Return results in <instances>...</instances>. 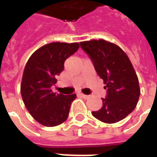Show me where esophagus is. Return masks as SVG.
Returning a JSON list of instances; mask_svg holds the SVG:
<instances>
[{"mask_svg": "<svg viewBox=\"0 0 157 157\" xmlns=\"http://www.w3.org/2000/svg\"><path fill=\"white\" fill-rule=\"evenodd\" d=\"M78 95L80 96V97H82V98H85V99L88 98V97H89V96L85 95V94H83V93H79Z\"/></svg>", "mask_w": 157, "mask_h": 157, "instance_id": "1", "label": "esophagus"}]
</instances>
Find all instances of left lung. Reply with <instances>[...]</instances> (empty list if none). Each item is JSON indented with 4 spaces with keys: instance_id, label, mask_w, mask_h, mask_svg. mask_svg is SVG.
<instances>
[{
    "instance_id": "1",
    "label": "left lung",
    "mask_w": 157,
    "mask_h": 157,
    "mask_svg": "<svg viewBox=\"0 0 157 157\" xmlns=\"http://www.w3.org/2000/svg\"><path fill=\"white\" fill-rule=\"evenodd\" d=\"M107 89L102 106L92 114L98 120L113 124L124 119L137 105L140 89L129 59L118 45L103 39L80 43Z\"/></svg>"
}]
</instances>
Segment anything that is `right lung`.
<instances>
[{"instance_id":"add662e5","label":"right lung","mask_w":157,"mask_h":157,"mask_svg":"<svg viewBox=\"0 0 157 157\" xmlns=\"http://www.w3.org/2000/svg\"><path fill=\"white\" fill-rule=\"evenodd\" d=\"M77 43L55 42L37 49L26 64L21 84L22 100L29 113L39 124L54 127L68 118L75 94L53 92L56 76L64 70L65 59L78 50Z\"/></svg>"}]
</instances>
